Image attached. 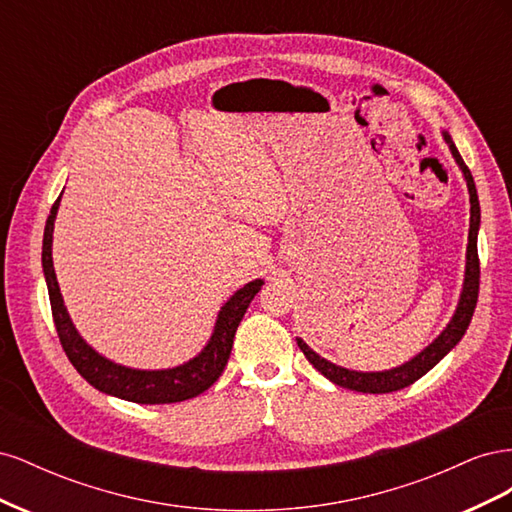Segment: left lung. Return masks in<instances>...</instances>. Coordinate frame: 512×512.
Listing matches in <instances>:
<instances>
[{"label": "left lung", "instance_id": "1", "mask_svg": "<svg viewBox=\"0 0 512 512\" xmlns=\"http://www.w3.org/2000/svg\"><path fill=\"white\" fill-rule=\"evenodd\" d=\"M442 136L448 149H451L457 166L461 168L463 179H466L468 192H470V232H468V250H466V275H463V286H461L455 314L451 322L444 327V331L433 339L427 348H423L416 356H412V359L406 361L404 365L384 369V371H354L342 365H335L309 348L301 337H297V344L303 350L305 359L312 363L324 378H329L337 386H344V389H350L356 393H374V395L406 389V386H410L418 378H423L429 369L436 367L444 356L461 342V337L466 335L470 327V320L478 301V280H480V265H478V250H476V239H478V228H480V205H478V194H476V185H474L470 168L459 156L451 134L442 132Z\"/></svg>", "mask_w": 512, "mask_h": 512}]
</instances>
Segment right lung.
<instances>
[{
  "label": "right lung",
  "instance_id": "add662e5",
  "mask_svg": "<svg viewBox=\"0 0 512 512\" xmlns=\"http://www.w3.org/2000/svg\"><path fill=\"white\" fill-rule=\"evenodd\" d=\"M59 200L61 196L55 200L49 220H46L44 226L42 269L46 288H49V299L59 342L68 354L74 369L79 371L94 389L119 399L134 401V404H177V401H185L205 393L209 386L222 376L239 322L265 282L254 280L232 294L220 309L207 346L188 363L168 369H134L119 365L111 359H106V356H102L98 350H94L85 342L81 333L76 331L64 305V297H61L53 267V230Z\"/></svg>",
  "mask_w": 512,
  "mask_h": 512
}]
</instances>
